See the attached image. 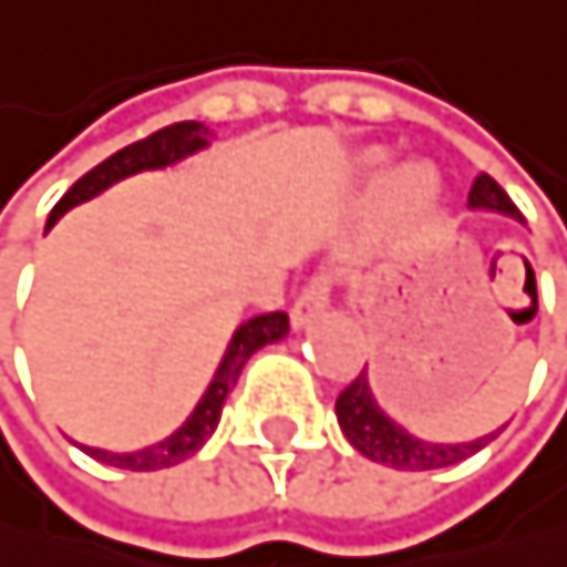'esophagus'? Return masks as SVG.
I'll list each match as a JSON object with an SVG mask.
<instances>
[{"label": "esophagus", "instance_id": "esophagus-1", "mask_svg": "<svg viewBox=\"0 0 567 567\" xmlns=\"http://www.w3.org/2000/svg\"><path fill=\"white\" fill-rule=\"evenodd\" d=\"M328 289H332V278H328L324 271H318L313 275L307 286H303V292L296 296V303H292V324L296 328H303V324H310L318 313H324V307H328Z\"/></svg>", "mask_w": 567, "mask_h": 567}]
</instances>
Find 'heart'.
Returning a JSON list of instances; mask_svg holds the SVG:
<instances>
[{"label": "heart", "instance_id": "obj_1", "mask_svg": "<svg viewBox=\"0 0 567 567\" xmlns=\"http://www.w3.org/2000/svg\"><path fill=\"white\" fill-rule=\"evenodd\" d=\"M425 193H429L425 174H408V178H403V196L408 199H422Z\"/></svg>", "mask_w": 567, "mask_h": 567}]
</instances>
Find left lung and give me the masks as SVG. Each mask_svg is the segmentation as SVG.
<instances>
[{
  "mask_svg": "<svg viewBox=\"0 0 567 567\" xmlns=\"http://www.w3.org/2000/svg\"><path fill=\"white\" fill-rule=\"evenodd\" d=\"M472 206H486V210H504L511 217H518V206L511 203V196L496 185L489 174H478L472 193ZM336 417L339 429L347 432V440L361 450L364 457L389 464V468H403V472H429V468H446V464H457L464 457H472L475 450L486 446L493 435H482L475 443H457V446H440V443H422L408 435L400 425H393L389 417L379 411V403L371 396L368 374L361 371L357 379L342 389L336 400Z\"/></svg>",
  "mask_w": 567,
  "mask_h": 567,
  "instance_id": "obj_1",
  "label": "left lung"
}]
</instances>
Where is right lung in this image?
Segmentation results:
<instances>
[{"label":"right lung","instance_id":"obj_1","mask_svg":"<svg viewBox=\"0 0 567 567\" xmlns=\"http://www.w3.org/2000/svg\"><path fill=\"white\" fill-rule=\"evenodd\" d=\"M206 138H210V127H203L196 121H182V124H171V127H159V132H153L150 138L142 142H132L124 145L121 153H113L110 159H103L99 167H92L85 178H78L71 188H66V196L52 206L49 214V225H56V220L71 210V206L85 203L92 196L103 193L106 185L127 178V174H138V171H153V167H167L174 164V159H182L188 153H196L206 145ZM289 332V318L281 310H271V313H257V318H249L239 324V332L231 336L228 342V353L225 361H220L217 374L210 389L203 393V400L196 403V411L188 414V422L167 435L164 443L156 446H145L138 450V454H106V450H92L85 446L89 454L95 461L103 464H113V468H127V472H156V468H171V464H178L185 457H193L196 450L210 440V432L217 429L220 422V408H225V400L231 393V385L239 382V371L243 364L254 357L260 347H267V342H278L281 336Z\"/></svg>","mask_w":567,"mask_h":567}]
</instances>
